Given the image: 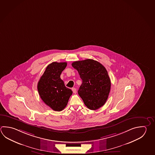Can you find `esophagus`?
<instances>
[{"instance_id": "34e87169", "label": "esophagus", "mask_w": 155, "mask_h": 155, "mask_svg": "<svg viewBox=\"0 0 155 155\" xmlns=\"http://www.w3.org/2000/svg\"><path fill=\"white\" fill-rule=\"evenodd\" d=\"M72 90L73 91V93L76 94L77 93V89L75 88H73L72 89Z\"/></svg>"}]
</instances>
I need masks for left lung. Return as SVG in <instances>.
I'll return each mask as SVG.
<instances>
[{"instance_id":"8db88e82","label":"left lung","mask_w":155,"mask_h":155,"mask_svg":"<svg viewBox=\"0 0 155 155\" xmlns=\"http://www.w3.org/2000/svg\"><path fill=\"white\" fill-rule=\"evenodd\" d=\"M82 83L78 93L85 105L95 110L105 104L111 89V81L105 67L93 59L73 62Z\"/></svg>"}]
</instances>
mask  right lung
I'll return each instance as SVG.
<instances>
[{
  "mask_svg": "<svg viewBox=\"0 0 155 155\" xmlns=\"http://www.w3.org/2000/svg\"><path fill=\"white\" fill-rule=\"evenodd\" d=\"M67 62H53L47 66L38 83L41 99L53 110L61 111L67 105L72 91L65 87L60 75Z\"/></svg>",
  "mask_w": 155,
  "mask_h": 155,
  "instance_id": "add662e5",
  "label": "right lung"
}]
</instances>
